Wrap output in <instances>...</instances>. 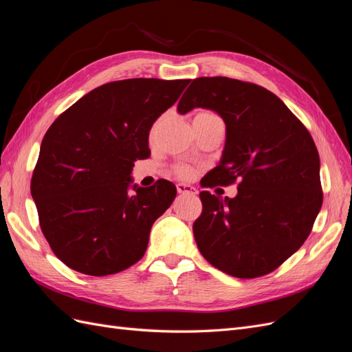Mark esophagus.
Instances as JSON below:
<instances>
[{
    "instance_id": "1",
    "label": "esophagus",
    "mask_w": 352,
    "mask_h": 352,
    "mask_svg": "<svg viewBox=\"0 0 352 352\" xmlns=\"http://www.w3.org/2000/svg\"><path fill=\"white\" fill-rule=\"evenodd\" d=\"M176 189H177V192H179V194L197 195V192H198V190H197L194 186L186 185V184H177V185H176Z\"/></svg>"
}]
</instances>
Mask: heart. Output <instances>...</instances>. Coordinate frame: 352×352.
Segmentation results:
<instances>
[{"mask_svg": "<svg viewBox=\"0 0 352 352\" xmlns=\"http://www.w3.org/2000/svg\"><path fill=\"white\" fill-rule=\"evenodd\" d=\"M198 116L206 117V119H220V117L216 113H212V111H201V113H198ZM157 124L154 126V129L157 127ZM173 172L180 179H190V177L195 175V168L192 166H188V164H176L173 167Z\"/></svg>", "mask_w": 352, "mask_h": 352, "instance_id": "1", "label": "heart"}]
</instances>
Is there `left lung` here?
Here are the masks:
<instances>
[{"mask_svg": "<svg viewBox=\"0 0 352 352\" xmlns=\"http://www.w3.org/2000/svg\"><path fill=\"white\" fill-rule=\"evenodd\" d=\"M210 109L226 123L221 162L204 188L238 182V195L199 194L194 223L198 250L233 278L269 274L301 248L323 204L320 158L310 132L282 100L258 85L198 78L177 111Z\"/></svg>", "mask_w": 352, "mask_h": 352, "instance_id": "1", "label": "left lung"}]
</instances>
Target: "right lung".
<instances>
[{"label":"right lung","mask_w":352,"mask_h":352,"mask_svg":"<svg viewBox=\"0 0 352 352\" xmlns=\"http://www.w3.org/2000/svg\"><path fill=\"white\" fill-rule=\"evenodd\" d=\"M189 79H124L101 85L50 126L30 180L39 226L57 258L89 276L119 273L146 251L153 223L176 197L160 179L133 186L132 167L148 158L153 123Z\"/></svg>","instance_id":"obj_1"}]
</instances>
